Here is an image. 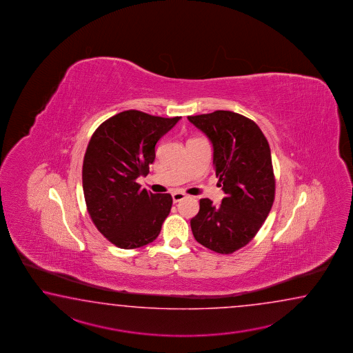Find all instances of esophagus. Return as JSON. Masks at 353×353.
Segmentation results:
<instances>
[{
    "mask_svg": "<svg viewBox=\"0 0 353 353\" xmlns=\"http://www.w3.org/2000/svg\"><path fill=\"white\" fill-rule=\"evenodd\" d=\"M172 196H173V202L178 203L180 202V201H183V199L187 196V194H185V193H181V192H174Z\"/></svg>",
    "mask_w": 353,
    "mask_h": 353,
    "instance_id": "34e87169",
    "label": "esophagus"
}]
</instances>
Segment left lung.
I'll return each instance as SVG.
<instances>
[{
    "instance_id": "1",
    "label": "left lung",
    "mask_w": 353,
    "mask_h": 353,
    "mask_svg": "<svg viewBox=\"0 0 353 353\" xmlns=\"http://www.w3.org/2000/svg\"><path fill=\"white\" fill-rule=\"evenodd\" d=\"M188 120L208 137L213 165L225 196L221 205L204 198L190 219L195 240L218 254H232L246 246L270 213L275 179L270 146L254 121L216 111Z\"/></svg>"
}]
</instances>
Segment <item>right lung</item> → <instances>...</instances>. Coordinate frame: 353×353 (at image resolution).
<instances>
[{"instance_id": "obj_1", "label": "right lung", "mask_w": 353, "mask_h": 353, "mask_svg": "<svg viewBox=\"0 0 353 353\" xmlns=\"http://www.w3.org/2000/svg\"><path fill=\"white\" fill-rule=\"evenodd\" d=\"M179 120L130 110L105 121L90 137L83 160L84 199L98 231L117 248L150 243L170 213L172 195L152 194L136 179L149 174L155 145Z\"/></svg>"}]
</instances>
